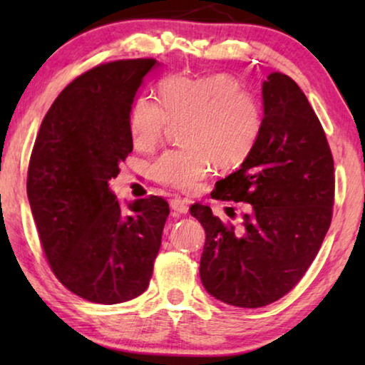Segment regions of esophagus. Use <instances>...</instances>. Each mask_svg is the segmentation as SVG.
Instances as JSON below:
<instances>
[{
  "label": "esophagus",
  "mask_w": 365,
  "mask_h": 365,
  "mask_svg": "<svg viewBox=\"0 0 365 365\" xmlns=\"http://www.w3.org/2000/svg\"><path fill=\"white\" fill-rule=\"evenodd\" d=\"M170 207H172V211L177 214H187L188 212V201L182 200V197H174V200L170 201Z\"/></svg>",
  "instance_id": "1"
}]
</instances>
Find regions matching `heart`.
Masks as SVG:
<instances>
[{"label":"heart","instance_id":"obj_1","mask_svg":"<svg viewBox=\"0 0 365 365\" xmlns=\"http://www.w3.org/2000/svg\"><path fill=\"white\" fill-rule=\"evenodd\" d=\"M163 104L151 95L135 98L128 130L138 150H153L170 120H185L183 143L151 164L154 180L178 190H195L211 175L215 164H242L262 130V108L257 98L225 73L205 77L174 76L160 82Z\"/></svg>","mask_w":365,"mask_h":365}]
</instances>
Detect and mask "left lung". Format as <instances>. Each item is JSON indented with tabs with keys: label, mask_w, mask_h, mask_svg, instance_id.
I'll return each instance as SVG.
<instances>
[{
	"label": "left lung",
	"mask_w": 365,
	"mask_h": 365,
	"mask_svg": "<svg viewBox=\"0 0 365 365\" xmlns=\"http://www.w3.org/2000/svg\"><path fill=\"white\" fill-rule=\"evenodd\" d=\"M262 106L256 146L214 191L215 200L250 202L242 228L215 217L209 206L190 209L206 232L202 287L237 307L267 306L301 280L329 232L335 195L325 132L294 80L269 73Z\"/></svg>",
	"instance_id": "1"
}]
</instances>
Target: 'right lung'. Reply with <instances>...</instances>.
Masks as SVG:
<instances>
[{
    "label": "right lung",
    "mask_w": 365,
    "mask_h": 365,
    "mask_svg": "<svg viewBox=\"0 0 365 365\" xmlns=\"http://www.w3.org/2000/svg\"><path fill=\"white\" fill-rule=\"evenodd\" d=\"M154 59L98 66L61 91L41 122L27 196L58 280L98 304L133 299L150 285L169 205H120L109 188L133 150L128 114Z\"/></svg>",
    "instance_id": "1"
}]
</instances>
